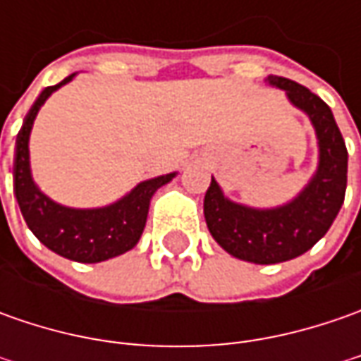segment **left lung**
<instances>
[{"label": "left lung", "mask_w": 361, "mask_h": 361, "mask_svg": "<svg viewBox=\"0 0 361 361\" xmlns=\"http://www.w3.org/2000/svg\"><path fill=\"white\" fill-rule=\"evenodd\" d=\"M293 104L307 112L319 140V166L312 183L279 209L257 211L227 201L211 178L204 192L207 227L227 253L259 265L281 263L310 251L340 213L348 185V148L329 106L293 80L271 76Z\"/></svg>", "instance_id": "obj_1"}]
</instances>
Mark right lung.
<instances>
[{
  "label": "right lung",
  "mask_w": 361,
  "mask_h": 361,
  "mask_svg": "<svg viewBox=\"0 0 361 361\" xmlns=\"http://www.w3.org/2000/svg\"><path fill=\"white\" fill-rule=\"evenodd\" d=\"M74 78L68 76L56 86H48L37 96L23 126L18 132L16 157H13V192L20 204V211L27 227L35 237L54 253L72 259L78 263H98L110 257L122 255L132 249L146 225L148 204L154 190L166 185L174 174H164L159 178H150L126 195L122 201L104 209H68L49 201L39 188L35 187L30 173V150L27 140L39 106L48 100L54 90H58L66 82Z\"/></svg>",
  "instance_id": "1"
}]
</instances>
